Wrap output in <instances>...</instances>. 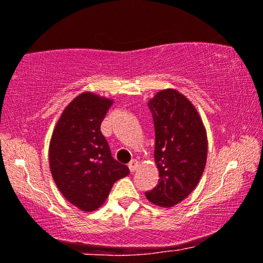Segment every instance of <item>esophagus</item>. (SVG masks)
<instances>
[{
    "label": "esophagus",
    "mask_w": 263,
    "mask_h": 263,
    "mask_svg": "<svg viewBox=\"0 0 263 263\" xmlns=\"http://www.w3.org/2000/svg\"><path fill=\"white\" fill-rule=\"evenodd\" d=\"M138 166H139L138 160H132L130 163L128 164V167H129V170H130V172H134L136 168H138Z\"/></svg>",
    "instance_id": "34e87169"
}]
</instances>
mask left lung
<instances>
[{
	"label": "left lung",
	"instance_id": "left-lung-1",
	"mask_svg": "<svg viewBox=\"0 0 263 263\" xmlns=\"http://www.w3.org/2000/svg\"><path fill=\"white\" fill-rule=\"evenodd\" d=\"M147 105L153 115L159 179L146 197L156 206L170 208L199 184L207 161V132L199 111L177 89H160Z\"/></svg>",
	"mask_w": 263,
	"mask_h": 263
}]
</instances>
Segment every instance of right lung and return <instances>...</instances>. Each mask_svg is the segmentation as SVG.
<instances>
[{
	"label": "right lung",
	"mask_w": 263,
	"mask_h": 263,
	"mask_svg": "<svg viewBox=\"0 0 263 263\" xmlns=\"http://www.w3.org/2000/svg\"><path fill=\"white\" fill-rule=\"evenodd\" d=\"M114 99L82 92L68 105L53 128L49 165L57 188L82 212H95L109 196L114 183L129 168L111 156L100 124Z\"/></svg>",
	"instance_id": "right-lung-1"
}]
</instances>
